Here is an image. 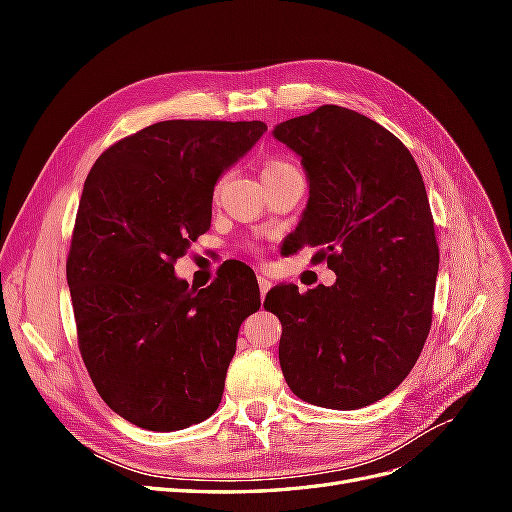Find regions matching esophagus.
<instances>
[{
  "label": "esophagus",
  "instance_id": "34e87169",
  "mask_svg": "<svg viewBox=\"0 0 512 512\" xmlns=\"http://www.w3.org/2000/svg\"><path fill=\"white\" fill-rule=\"evenodd\" d=\"M258 286H260V297L262 299H265L267 297V292L271 290V280H269V277H262V275H258Z\"/></svg>",
  "mask_w": 512,
  "mask_h": 512
}]
</instances>
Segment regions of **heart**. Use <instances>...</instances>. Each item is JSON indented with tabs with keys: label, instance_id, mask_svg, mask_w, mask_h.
Listing matches in <instances>:
<instances>
[{
	"label": "heart",
	"instance_id": "heart-1",
	"mask_svg": "<svg viewBox=\"0 0 512 512\" xmlns=\"http://www.w3.org/2000/svg\"><path fill=\"white\" fill-rule=\"evenodd\" d=\"M294 166L288 164L286 160H271L262 168V177H269V175H277V173H284V170H292Z\"/></svg>",
	"mask_w": 512,
	"mask_h": 512
}]
</instances>
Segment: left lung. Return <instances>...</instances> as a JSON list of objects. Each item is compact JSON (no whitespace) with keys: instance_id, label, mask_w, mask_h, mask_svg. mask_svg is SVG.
Wrapping results in <instances>:
<instances>
[{"instance_id":"1","label":"left lung","mask_w":512,"mask_h":512,"mask_svg":"<svg viewBox=\"0 0 512 512\" xmlns=\"http://www.w3.org/2000/svg\"><path fill=\"white\" fill-rule=\"evenodd\" d=\"M273 136L309 183L292 250L320 247L314 260L337 275L305 294L292 284L267 294L284 378L307 404L369 406L404 382L431 327L440 252L421 170L395 134L344 106L277 123Z\"/></svg>"}]
</instances>
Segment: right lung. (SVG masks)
<instances>
[{
  "mask_svg": "<svg viewBox=\"0 0 512 512\" xmlns=\"http://www.w3.org/2000/svg\"><path fill=\"white\" fill-rule=\"evenodd\" d=\"M262 121H160L108 147L83 185L66 277L85 367L106 406L151 431L218 410L256 275L232 267L207 288L175 260L211 226L213 188Z\"/></svg>",
  "mask_w": 512,
  "mask_h": 512,
  "instance_id": "add662e5",
  "label": "right lung"
}]
</instances>
